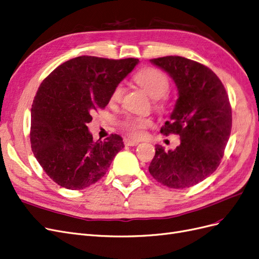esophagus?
<instances>
[{
  "mask_svg": "<svg viewBox=\"0 0 259 259\" xmlns=\"http://www.w3.org/2000/svg\"><path fill=\"white\" fill-rule=\"evenodd\" d=\"M124 144L126 146L133 147V146H137L139 144V140H134V139H124Z\"/></svg>",
  "mask_w": 259,
  "mask_h": 259,
  "instance_id": "34e87169",
  "label": "esophagus"
}]
</instances>
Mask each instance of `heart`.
Segmentation results:
<instances>
[{"label": "heart", "mask_w": 259, "mask_h": 259, "mask_svg": "<svg viewBox=\"0 0 259 259\" xmlns=\"http://www.w3.org/2000/svg\"><path fill=\"white\" fill-rule=\"evenodd\" d=\"M135 81L154 100L162 99L169 90V78L162 70L154 67H146L135 76ZM124 94V87L122 83L115 85L110 96L111 103L121 102ZM122 127L133 137H141L145 135L146 130L153 125V121L146 117L131 115L124 119L121 123Z\"/></svg>", "instance_id": "1"}]
</instances>
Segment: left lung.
I'll return each mask as SVG.
<instances>
[{
    "instance_id": "8db88e82",
    "label": "left lung",
    "mask_w": 259,
    "mask_h": 259,
    "mask_svg": "<svg viewBox=\"0 0 259 259\" xmlns=\"http://www.w3.org/2000/svg\"><path fill=\"white\" fill-rule=\"evenodd\" d=\"M150 62L177 85L179 97L160 133L176 134L180 145L168 151L156 145L149 171L170 189L191 187L214 172L224 154L233 121L228 95L219 77L198 62L178 56Z\"/></svg>"
}]
</instances>
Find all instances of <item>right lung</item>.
<instances>
[{
	"label": "right lung",
	"instance_id": "1",
	"mask_svg": "<svg viewBox=\"0 0 259 259\" xmlns=\"http://www.w3.org/2000/svg\"><path fill=\"white\" fill-rule=\"evenodd\" d=\"M138 62L77 57L58 66L39 85L31 109V148L45 172L60 186L82 190L94 184L124 148L117 134L94 141L88 123Z\"/></svg>",
	"mask_w": 259,
	"mask_h": 259
}]
</instances>
